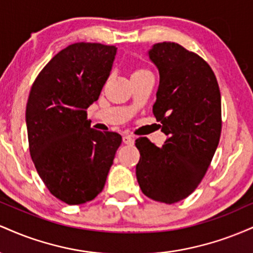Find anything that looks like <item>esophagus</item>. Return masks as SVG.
Instances as JSON below:
<instances>
[{
	"label": "esophagus",
	"instance_id": "esophagus-1",
	"mask_svg": "<svg viewBox=\"0 0 253 253\" xmlns=\"http://www.w3.org/2000/svg\"><path fill=\"white\" fill-rule=\"evenodd\" d=\"M123 141L127 145H133V144H134V136L129 135V134L124 135L123 136Z\"/></svg>",
	"mask_w": 253,
	"mask_h": 253
}]
</instances>
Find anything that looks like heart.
Instances as JSON below:
<instances>
[{
    "label": "heart",
    "mask_w": 253,
    "mask_h": 253,
    "mask_svg": "<svg viewBox=\"0 0 253 253\" xmlns=\"http://www.w3.org/2000/svg\"><path fill=\"white\" fill-rule=\"evenodd\" d=\"M147 72H150L147 69H144V68H138L136 70L133 72L132 76H135V75H143V74H147Z\"/></svg>",
    "instance_id": "heart-1"
}]
</instances>
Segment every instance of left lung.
Listing matches in <instances>:
<instances>
[{
	"label": "left lung",
	"mask_w": 253,
	"mask_h": 253,
	"mask_svg": "<svg viewBox=\"0 0 253 253\" xmlns=\"http://www.w3.org/2000/svg\"><path fill=\"white\" fill-rule=\"evenodd\" d=\"M149 56L161 77L152 112L169 138L161 147L146 136L136 139L135 173L145 195L171 205L189 196L210 168L221 135V95L199 54L164 42Z\"/></svg>",
	"instance_id": "8db88e82"
}]
</instances>
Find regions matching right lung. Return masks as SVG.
Wrapping results in <instances>:
<instances>
[{
    "label": "right lung",
    "instance_id": "add662e5",
    "mask_svg": "<svg viewBox=\"0 0 253 253\" xmlns=\"http://www.w3.org/2000/svg\"><path fill=\"white\" fill-rule=\"evenodd\" d=\"M117 47L69 45L43 66L27 106L32 161L50 193L68 205L91 201L103 189L123 138L90 127L86 109L98 100Z\"/></svg>",
    "mask_w": 253,
    "mask_h": 253
}]
</instances>
